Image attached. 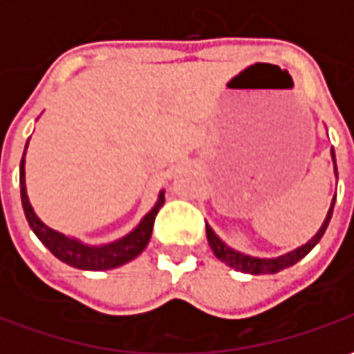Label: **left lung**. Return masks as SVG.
Wrapping results in <instances>:
<instances>
[{"label": "left lung", "mask_w": 354, "mask_h": 354, "mask_svg": "<svg viewBox=\"0 0 354 354\" xmlns=\"http://www.w3.org/2000/svg\"><path fill=\"white\" fill-rule=\"evenodd\" d=\"M332 159H334V172L335 176H337V167H335V153H334V147H332ZM334 205H335V197L332 199V207L328 210L326 220L322 223V227L319 230V233L315 235V237L307 243V245L299 246L296 250H292V252L284 254V256H279V258H254V256H248V254H241L237 250H233L231 246H227L223 241H220V237L216 235L212 227L207 223V239H208V245L212 248V252L218 260H222L225 266L233 267V269H237V271H243V273H250V274H273L279 273L282 269H286V267L294 266L297 261L305 258L307 254L311 252L315 245L319 243L322 235H324V231H326L328 223H330V218H332V212H334Z\"/></svg>", "instance_id": "obj_1"}]
</instances>
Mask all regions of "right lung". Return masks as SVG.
Returning a JSON list of instances; mask_svg holds the SVG:
<instances>
[{
  "label": "right lung",
  "instance_id": "1",
  "mask_svg": "<svg viewBox=\"0 0 354 354\" xmlns=\"http://www.w3.org/2000/svg\"><path fill=\"white\" fill-rule=\"evenodd\" d=\"M28 147V142H26ZM20 199H22V208L30 223V227L34 231L37 239L43 245L49 248L50 252L57 256L58 260L64 261L68 266L85 269V271H104V269H113L134 260L149 243L151 231H153L155 216L159 212V208L165 205V192L159 193V201L146 216L144 220L136 225V230H132L129 235L119 239L115 243H109L104 246H88L83 245L81 241L72 237H66L58 231L50 230L45 223L35 216L34 208L30 205L26 195V182H24V157L20 161Z\"/></svg>",
  "mask_w": 354,
  "mask_h": 354
}]
</instances>
